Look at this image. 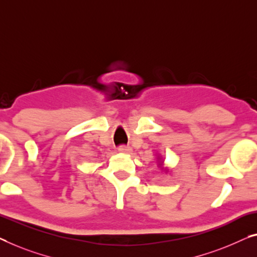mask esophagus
Returning a JSON list of instances; mask_svg holds the SVG:
<instances>
[{"label":"esophagus","instance_id":"1","mask_svg":"<svg viewBox=\"0 0 257 257\" xmlns=\"http://www.w3.org/2000/svg\"><path fill=\"white\" fill-rule=\"evenodd\" d=\"M117 150L122 153H132V149L129 147H125V145H121V147H118Z\"/></svg>","mask_w":257,"mask_h":257}]
</instances>
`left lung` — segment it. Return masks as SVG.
Instances as JSON below:
<instances>
[{
  "label": "left lung",
  "mask_w": 257,
  "mask_h": 257,
  "mask_svg": "<svg viewBox=\"0 0 257 257\" xmlns=\"http://www.w3.org/2000/svg\"><path fill=\"white\" fill-rule=\"evenodd\" d=\"M163 163V162H162ZM162 163H159V165H162Z\"/></svg>",
  "instance_id": "obj_1"
}]
</instances>
